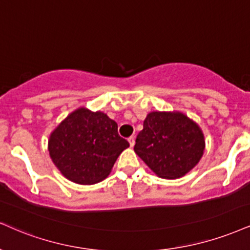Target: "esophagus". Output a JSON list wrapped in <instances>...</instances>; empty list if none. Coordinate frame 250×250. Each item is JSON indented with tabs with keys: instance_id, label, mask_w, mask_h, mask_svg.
<instances>
[{
	"instance_id": "1",
	"label": "esophagus",
	"mask_w": 250,
	"mask_h": 250,
	"mask_svg": "<svg viewBox=\"0 0 250 250\" xmlns=\"http://www.w3.org/2000/svg\"><path fill=\"white\" fill-rule=\"evenodd\" d=\"M128 142H129V144H130V146H134V144H135V137L134 136H130L128 138Z\"/></svg>"
}]
</instances>
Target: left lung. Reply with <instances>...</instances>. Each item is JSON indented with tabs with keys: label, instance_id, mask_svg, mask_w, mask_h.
Listing matches in <instances>:
<instances>
[{
	"label": "left lung",
	"instance_id": "left-lung-1",
	"mask_svg": "<svg viewBox=\"0 0 250 250\" xmlns=\"http://www.w3.org/2000/svg\"><path fill=\"white\" fill-rule=\"evenodd\" d=\"M135 152L157 176L174 179L197 165L205 149L200 128L182 113L152 112L138 133Z\"/></svg>",
	"mask_w": 250,
	"mask_h": 250
}]
</instances>
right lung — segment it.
I'll return each mask as SVG.
<instances>
[{"instance_id": "1", "label": "right lung", "mask_w": 250, "mask_h": 250, "mask_svg": "<svg viewBox=\"0 0 250 250\" xmlns=\"http://www.w3.org/2000/svg\"><path fill=\"white\" fill-rule=\"evenodd\" d=\"M117 133V123L101 112L80 108L51 134L49 152L67 179L83 185L101 182L120 154L128 148Z\"/></svg>"}]
</instances>
